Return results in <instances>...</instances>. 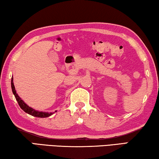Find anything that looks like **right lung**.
I'll return each mask as SVG.
<instances>
[{"mask_svg": "<svg viewBox=\"0 0 159 159\" xmlns=\"http://www.w3.org/2000/svg\"><path fill=\"white\" fill-rule=\"evenodd\" d=\"M11 87H12V93H13V94L15 95V98H16L18 104H19L20 108H22V110L25 112V113L30 114V115L32 116L37 117V118H47V117L51 116V115H53V114L54 113H48V112H42V111H36V110H34V109H33L32 108L30 107L27 104H26L24 101L21 99L20 97L16 93V90H15L14 83H13V78L12 77V80H11ZM55 112H56V111H55Z\"/></svg>", "mask_w": 159, "mask_h": 159, "instance_id": "right-lung-1", "label": "right lung"}]
</instances>
